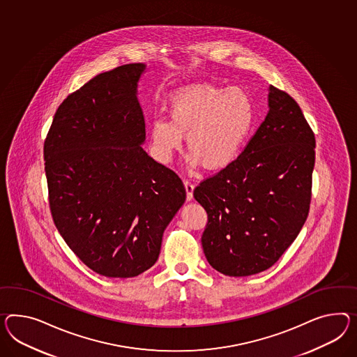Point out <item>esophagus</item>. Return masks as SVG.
I'll return each mask as SVG.
<instances>
[{
	"label": "esophagus",
	"mask_w": 357,
	"mask_h": 357,
	"mask_svg": "<svg viewBox=\"0 0 357 357\" xmlns=\"http://www.w3.org/2000/svg\"><path fill=\"white\" fill-rule=\"evenodd\" d=\"M183 185H185V189H186V199H188V201H192L194 185H192V181H189V180H185Z\"/></svg>",
	"instance_id": "obj_1"
}]
</instances>
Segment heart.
Listing matches in <instances>:
<instances>
[{"label": "heart", "instance_id": "b5f03b06", "mask_svg": "<svg viewBox=\"0 0 357 357\" xmlns=\"http://www.w3.org/2000/svg\"><path fill=\"white\" fill-rule=\"evenodd\" d=\"M254 119V103L243 89L192 84L172 94L168 119L153 121L150 145L156 159L168 163L186 136L189 163L220 171L237 159Z\"/></svg>", "mask_w": 357, "mask_h": 357}]
</instances>
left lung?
I'll use <instances>...</instances> for the list:
<instances>
[{
    "label": "left lung",
    "instance_id": "left-lung-1",
    "mask_svg": "<svg viewBox=\"0 0 357 357\" xmlns=\"http://www.w3.org/2000/svg\"><path fill=\"white\" fill-rule=\"evenodd\" d=\"M268 106L237 159L194 189L208 215L202 236L206 259L230 277L271 268L310 212L314 135L293 97L273 85Z\"/></svg>",
    "mask_w": 357,
    "mask_h": 357
}]
</instances>
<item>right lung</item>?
<instances>
[{"mask_svg":"<svg viewBox=\"0 0 357 357\" xmlns=\"http://www.w3.org/2000/svg\"><path fill=\"white\" fill-rule=\"evenodd\" d=\"M145 68L124 64L71 93L44 144L55 227L84 264L112 278L155 264L165 229L186 198L181 178L141 146Z\"/></svg>","mask_w":357,"mask_h":357,"instance_id":"1","label":"right lung"}]
</instances>
